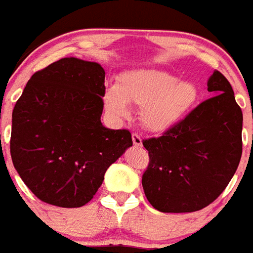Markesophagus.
<instances>
[{
  "label": "esophagus",
  "mask_w": 253,
  "mask_h": 253,
  "mask_svg": "<svg viewBox=\"0 0 253 253\" xmlns=\"http://www.w3.org/2000/svg\"><path fill=\"white\" fill-rule=\"evenodd\" d=\"M131 139H133L134 146H142V138L137 134V133H133V134H131Z\"/></svg>",
  "instance_id": "esophagus-1"
}]
</instances>
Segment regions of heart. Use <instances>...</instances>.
Listing matches in <instances>:
<instances>
[{"mask_svg": "<svg viewBox=\"0 0 253 253\" xmlns=\"http://www.w3.org/2000/svg\"><path fill=\"white\" fill-rule=\"evenodd\" d=\"M198 98L195 85L160 70H134L118 77L103 94L104 107L115 118H126L129 103L141 107V122L151 131L176 125Z\"/></svg>", "mask_w": 253, "mask_h": 253, "instance_id": "b5f03b06", "label": "heart"}]
</instances>
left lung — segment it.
<instances>
[{
  "mask_svg": "<svg viewBox=\"0 0 253 253\" xmlns=\"http://www.w3.org/2000/svg\"><path fill=\"white\" fill-rule=\"evenodd\" d=\"M214 94L160 137L143 139L149 166L142 176L145 195L155 210L186 213L220 197L242 156L243 114L224 75L208 80Z\"/></svg>",
  "mask_w": 253,
  "mask_h": 253,
  "instance_id": "obj_1",
  "label": "left lung"
}]
</instances>
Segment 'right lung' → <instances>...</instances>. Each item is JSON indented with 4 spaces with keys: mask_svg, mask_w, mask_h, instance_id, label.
Wrapping results in <instances>:
<instances>
[{
    "mask_svg": "<svg viewBox=\"0 0 253 253\" xmlns=\"http://www.w3.org/2000/svg\"><path fill=\"white\" fill-rule=\"evenodd\" d=\"M104 70L63 58L32 75L12 111L10 154L40 200L62 208L90 202L104 173L133 145L128 129H107Z\"/></svg>",
    "mask_w": 253,
    "mask_h": 253,
    "instance_id": "obj_1",
    "label": "right lung"
}]
</instances>
